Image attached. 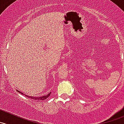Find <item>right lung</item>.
I'll use <instances>...</instances> for the list:
<instances>
[{"mask_svg": "<svg viewBox=\"0 0 124 124\" xmlns=\"http://www.w3.org/2000/svg\"><path fill=\"white\" fill-rule=\"evenodd\" d=\"M17 92L19 93H21V94H23V93H21V91H17ZM50 93H50L49 94H48L47 95H43V96H41V97H33V96H29V95H25H25L26 97H29V98H30V99H35V100H38V101H42V100H45V99H47L48 97L50 96Z\"/></svg>", "mask_w": 124, "mask_h": 124, "instance_id": "add662e5", "label": "right lung"}]
</instances>
